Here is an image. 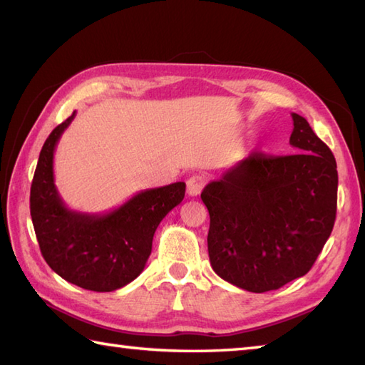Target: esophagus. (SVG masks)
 I'll return each mask as SVG.
<instances>
[{
	"label": "esophagus",
	"instance_id": "obj_1",
	"mask_svg": "<svg viewBox=\"0 0 365 365\" xmlns=\"http://www.w3.org/2000/svg\"><path fill=\"white\" fill-rule=\"evenodd\" d=\"M204 185H205V178L202 175H192V177H190L188 182H187L188 196L195 197V196L200 195V191H202Z\"/></svg>",
	"mask_w": 365,
	"mask_h": 365
}]
</instances>
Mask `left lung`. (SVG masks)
Listing matches in <instances>:
<instances>
[{
  "mask_svg": "<svg viewBox=\"0 0 365 365\" xmlns=\"http://www.w3.org/2000/svg\"><path fill=\"white\" fill-rule=\"evenodd\" d=\"M293 155H247L204 188L208 257L240 289L277 290L312 268L337 210V165L309 122L292 113Z\"/></svg>",
  "mask_w": 365,
  "mask_h": 365,
  "instance_id": "obj_1",
  "label": "left lung"
}]
</instances>
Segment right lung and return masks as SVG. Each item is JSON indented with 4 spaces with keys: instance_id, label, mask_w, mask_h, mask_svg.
Returning <instances> with one entry per match:
<instances>
[{
    "instance_id": "1",
    "label": "right lung",
    "mask_w": 365,
    "mask_h": 365,
    "mask_svg": "<svg viewBox=\"0 0 365 365\" xmlns=\"http://www.w3.org/2000/svg\"><path fill=\"white\" fill-rule=\"evenodd\" d=\"M71 118L54 128L38 155L29 208L38 247L54 273L92 292H113L143 273L161 220L182 202L185 182L139 191L114 210H71L54 185L53 157Z\"/></svg>"
}]
</instances>
